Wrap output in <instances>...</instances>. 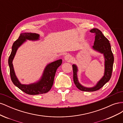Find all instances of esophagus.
Returning a JSON list of instances; mask_svg holds the SVG:
<instances>
[{
	"label": "esophagus",
	"mask_w": 123,
	"mask_h": 123,
	"mask_svg": "<svg viewBox=\"0 0 123 123\" xmlns=\"http://www.w3.org/2000/svg\"><path fill=\"white\" fill-rule=\"evenodd\" d=\"M64 59H65V60L66 61L70 62V61H71V60H72V56L70 55H69V54L66 55L65 56Z\"/></svg>",
	"instance_id": "esophagus-1"
}]
</instances>
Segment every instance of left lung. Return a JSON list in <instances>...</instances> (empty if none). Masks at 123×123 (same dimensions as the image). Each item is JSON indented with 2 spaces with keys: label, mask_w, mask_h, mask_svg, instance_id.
I'll return each instance as SVG.
<instances>
[{
  "label": "left lung",
  "mask_w": 123,
  "mask_h": 123,
  "mask_svg": "<svg viewBox=\"0 0 123 123\" xmlns=\"http://www.w3.org/2000/svg\"><path fill=\"white\" fill-rule=\"evenodd\" d=\"M90 32L94 33L95 35L94 45L92 46V49L104 55L105 58V72L103 77L98 81L95 86L87 88L83 86L79 83L77 75L78 71L77 67L76 65L74 64L72 65L74 84L80 90L88 92L95 91L99 90L110 80L112 75L114 62V56L111 51L110 43L108 39L98 29H92Z\"/></svg>",
  "instance_id": "left-lung-1"
}]
</instances>
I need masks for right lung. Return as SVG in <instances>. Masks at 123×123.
<instances>
[{"mask_svg": "<svg viewBox=\"0 0 123 123\" xmlns=\"http://www.w3.org/2000/svg\"><path fill=\"white\" fill-rule=\"evenodd\" d=\"M39 39L38 34L33 33H21L19 38L13 44L12 52L8 59L11 79L13 83L21 91L30 95L41 94L49 92L53 86L56 70L62 63V59H61L48 64L44 68L41 79L36 83L29 85L22 84L20 83L16 76L12 63L16 51L26 40L35 41Z\"/></svg>", "mask_w": 123, "mask_h": 123, "instance_id": "add662e5", "label": "right lung"}]
</instances>
